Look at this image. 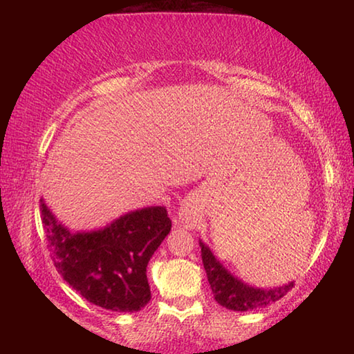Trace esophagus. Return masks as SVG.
Here are the masks:
<instances>
[{
  "label": "esophagus",
  "instance_id": "obj_1",
  "mask_svg": "<svg viewBox=\"0 0 354 354\" xmlns=\"http://www.w3.org/2000/svg\"><path fill=\"white\" fill-rule=\"evenodd\" d=\"M179 218L183 221H190L192 220V211L190 209H183L181 212H179Z\"/></svg>",
  "mask_w": 354,
  "mask_h": 354
}]
</instances>
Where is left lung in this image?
Instances as JSON below:
<instances>
[{
  "mask_svg": "<svg viewBox=\"0 0 354 354\" xmlns=\"http://www.w3.org/2000/svg\"><path fill=\"white\" fill-rule=\"evenodd\" d=\"M200 247L203 266H205L215 301L226 309L247 313V310L266 308L270 303L283 298L293 287V281L286 286L273 287V289H261V287L250 286L243 283L242 279L236 278L231 272H227L206 243L200 241Z\"/></svg>",
  "mask_w": 354,
  "mask_h": 354,
  "instance_id": "left-lung-1",
  "label": "left lung"
}]
</instances>
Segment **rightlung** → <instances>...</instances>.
I'll list each match as a JSON object with an SVG mask.
<instances>
[{
	"instance_id": "right-lung-1",
	"label": "right lung",
	"mask_w": 354,
	"mask_h": 354,
	"mask_svg": "<svg viewBox=\"0 0 354 354\" xmlns=\"http://www.w3.org/2000/svg\"><path fill=\"white\" fill-rule=\"evenodd\" d=\"M53 262L76 292L113 313H137L151 299L147 266L171 230L164 206L128 212L104 227L73 232L40 200Z\"/></svg>"
}]
</instances>
